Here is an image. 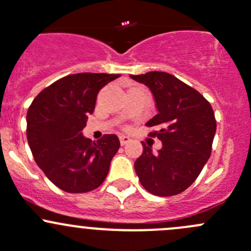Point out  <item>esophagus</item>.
<instances>
[{
  "label": "esophagus",
  "instance_id": "obj_1",
  "mask_svg": "<svg viewBox=\"0 0 251 251\" xmlns=\"http://www.w3.org/2000/svg\"><path fill=\"white\" fill-rule=\"evenodd\" d=\"M119 140H120L121 146H125V144L130 142V137H127V136H119Z\"/></svg>",
  "mask_w": 251,
  "mask_h": 251
}]
</instances>
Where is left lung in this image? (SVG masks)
<instances>
[{"mask_svg": "<svg viewBox=\"0 0 251 251\" xmlns=\"http://www.w3.org/2000/svg\"><path fill=\"white\" fill-rule=\"evenodd\" d=\"M151 91L158 114L146 124L163 142L158 154L143 146L135 170L144 189L154 196H176L197 179L211 154L216 120L211 105L197 90L164 72L130 75Z\"/></svg>", "mask_w": 251, "mask_h": 251, "instance_id": "left-lung-1", "label": "left lung"}]
</instances>
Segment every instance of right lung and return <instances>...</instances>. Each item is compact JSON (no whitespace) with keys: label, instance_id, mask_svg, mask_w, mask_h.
I'll use <instances>...</instances> for the list:
<instances>
[{"label":"right lung","instance_id":"right-lung-1","mask_svg":"<svg viewBox=\"0 0 251 251\" xmlns=\"http://www.w3.org/2000/svg\"><path fill=\"white\" fill-rule=\"evenodd\" d=\"M120 75L80 73L42 90L26 114V137L39 168L68 193L98 188L120 147L116 135L92 142L82 136L100 88Z\"/></svg>","mask_w":251,"mask_h":251}]
</instances>
